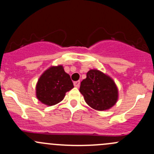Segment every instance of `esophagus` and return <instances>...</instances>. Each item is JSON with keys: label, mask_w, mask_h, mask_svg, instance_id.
Returning <instances> with one entry per match:
<instances>
[{"label": "esophagus", "mask_w": 154, "mask_h": 154, "mask_svg": "<svg viewBox=\"0 0 154 154\" xmlns=\"http://www.w3.org/2000/svg\"><path fill=\"white\" fill-rule=\"evenodd\" d=\"M80 80H78V81H74V85L75 87H77V88L80 87Z\"/></svg>", "instance_id": "obj_1"}]
</instances>
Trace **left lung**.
I'll return each instance as SVG.
<instances>
[{
    "label": "left lung",
    "mask_w": 154,
    "mask_h": 154,
    "mask_svg": "<svg viewBox=\"0 0 154 154\" xmlns=\"http://www.w3.org/2000/svg\"><path fill=\"white\" fill-rule=\"evenodd\" d=\"M80 93L88 106L99 111L109 109L115 105L118 90L110 77L98 70L92 69L80 83Z\"/></svg>",
    "instance_id": "1"
}]
</instances>
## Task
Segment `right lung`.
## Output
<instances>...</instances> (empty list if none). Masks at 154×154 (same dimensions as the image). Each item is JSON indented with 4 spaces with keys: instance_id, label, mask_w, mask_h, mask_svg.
<instances>
[{
    "instance_id": "obj_1",
    "label": "right lung",
    "mask_w": 154,
    "mask_h": 154,
    "mask_svg": "<svg viewBox=\"0 0 154 154\" xmlns=\"http://www.w3.org/2000/svg\"><path fill=\"white\" fill-rule=\"evenodd\" d=\"M74 88L70 76L62 66H53L43 73L36 86L37 97L47 106L62 101L67 91Z\"/></svg>"
}]
</instances>
